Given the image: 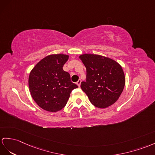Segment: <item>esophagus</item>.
<instances>
[{"label":"esophagus","mask_w":155,"mask_h":155,"mask_svg":"<svg viewBox=\"0 0 155 155\" xmlns=\"http://www.w3.org/2000/svg\"><path fill=\"white\" fill-rule=\"evenodd\" d=\"M81 80H79L78 81H77V85L79 86V87H80V85H81Z\"/></svg>","instance_id":"esophagus-1"}]
</instances>
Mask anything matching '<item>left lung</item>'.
Returning <instances> with one entry per match:
<instances>
[{"instance_id": "8db88e82", "label": "left lung", "mask_w": 155, "mask_h": 155, "mask_svg": "<svg viewBox=\"0 0 155 155\" xmlns=\"http://www.w3.org/2000/svg\"><path fill=\"white\" fill-rule=\"evenodd\" d=\"M86 68V81L81 88L94 106L104 108L119 99L125 85L122 68L114 60L104 56L84 54L80 56Z\"/></svg>"}]
</instances>
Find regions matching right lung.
Segmentation results:
<instances>
[{
	"instance_id": "1",
	"label": "right lung",
	"mask_w": 155,
	"mask_h": 155,
	"mask_svg": "<svg viewBox=\"0 0 155 155\" xmlns=\"http://www.w3.org/2000/svg\"><path fill=\"white\" fill-rule=\"evenodd\" d=\"M68 56H46L33 68L29 76V87L33 100L44 110L55 112L66 106L72 90L78 86L71 81L62 67Z\"/></svg>"
}]
</instances>
